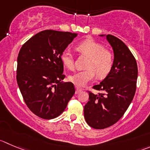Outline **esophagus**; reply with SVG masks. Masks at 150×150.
<instances>
[{
  "instance_id": "obj_1",
  "label": "esophagus",
  "mask_w": 150,
  "mask_h": 150,
  "mask_svg": "<svg viewBox=\"0 0 150 150\" xmlns=\"http://www.w3.org/2000/svg\"><path fill=\"white\" fill-rule=\"evenodd\" d=\"M82 91V89L79 88H78V87H76V93H79V92H81Z\"/></svg>"
}]
</instances>
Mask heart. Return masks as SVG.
<instances>
[{
	"label": "heart",
	"mask_w": 150,
	"mask_h": 150,
	"mask_svg": "<svg viewBox=\"0 0 150 150\" xmlns=\"http://www.w3.org/2000/svg\"><path fill=\"white\" fill-rule=\"evenodd\" d=\"M76 49L89 57V59L86 64L87 69L70 75L68 76L70 82L76 86L82 87L93 80L96 74L99 78H104L110 72L114 62L113 54L110 51L105 48L102 44L93 39H86L78 44ZM61 61L68 69L74 68V57L68 50L62 52Z\"/></svg>",
	"instance_id": "1"
}]
</instances>
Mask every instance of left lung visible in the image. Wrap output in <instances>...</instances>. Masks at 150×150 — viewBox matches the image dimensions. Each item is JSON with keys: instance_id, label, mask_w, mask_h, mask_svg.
<instances>
[{"instance_id": "obj_1", "label": "left lung", "mask_w": 150, "mask_h": 150, "mask_svg": "<svg viewBox=\"0 0 150 150\" xmlns=\"http://www.w3.org/2000/svg\"><path fill=\"white\" fill-rule=\"evenodd\" d=\"M106 38L113 50V65L105 79L93 87L103 93L88 91L89 101L84 108L88 125L99 129L112 126L123 116L133 99L138 78L136 60L128 47L116 37L108 35Z\"/></svg>"}]
</instances>
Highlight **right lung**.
Here are the masks:
<instances>
[{
	"label": "right lung",
	"mask_w": 150,
	"mask_h": 150,
	"mask_svg": "<svg viewBox=\"0 0 150 150\" xmlns=\"http://www.w3.org/2000/svg\"><path fill=\"white\" fill-rule=\"evenodd\" d=\"M77 34L45 30L21 47L18 57L17 82L31 112L44 119L59 116L74 93L72 82H63L61 55Z\"/></svg>",
	"instance_id": "right-lung-1"
}]
</instances>
